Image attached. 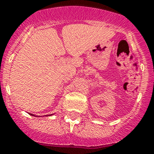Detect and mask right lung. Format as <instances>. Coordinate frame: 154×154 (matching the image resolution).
Here are the masks:
<instances>
[{
  "label": "right lung",
  "mask_w": 154,
  "mask_h": 154,
  "mask_svg": "<svg viewBox=\"0 0 154 154\" xmlns=\"http://www.w3.org/2000/svg\"><path fill=\"white\" fill-rule=\"evenodd\" d=\"M30 115H32V116H35V115H33V114H32V113H29ZM52 114H50V115H49V116H51ZM35 117H38V116H35Z\"/></svg>",
  "instance_id": "1"
}]
</instances>
